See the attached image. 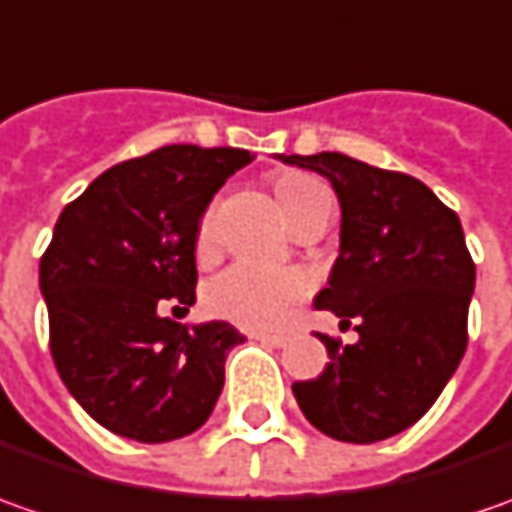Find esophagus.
I'll return each instance as SVG.
<instances>
[{"instance_id":"obj_1","label":"esophagus","mask_w":512,"mask_h":512,"mask_svg":"<svg viewBox=\"0 0 512 512\" xmlns=\"http://www.w3.org/2000/svg\"><path fill=\"white\" fill-rule=\"evenodd\" d=\"M250 339H256V342H265L270 347H282L287 342L285 336H279V333H250Z\"/></svg>"}]
</instances>
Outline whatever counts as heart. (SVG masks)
<instances>
[{"label": "heart", "mask_w": 512, "mask_h": 512, "mask_svg": "<svg viewBox=\"0 0 512 512\" xmlns=\"http://www.w3.org/2000/svg\"><path fill=\"white\" fill-rule=\"evenodd\" d=\"M273 190L279 196V205L290 219V225L307 213L310 207L330 199L319 179L299 173V170H285L273 179ZM213 225L210 216L202 219L199 227V250L210 245ZM307 293V282L296 270H270V267L253 265V262H239L219 273L205 290V305L213 316L227 319L233 325H242L247 330H273L285 325L290 307L296 305Z\"/></svg>", "instance_id": "b5f03b06"}]
</instances>
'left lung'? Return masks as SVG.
Instances as JSON below:
<instances>
[{"mask_svg": "<svg viewBox=\"0 0 512 512\" xmlns=\"http://www.w3.org/2000/svg\"><path fill=\"white\" fill-rule=\"evenodd\" d=\"M316 170L342 205L339 259L313 299L356 322L359 342L319 336L330 364L293 384L305 419L330 439L370 444L416 424L456 373L467 347L476 265L459 216L419 179L344 153L285 156Z\"/></svg>", "mask_w": 512, "mask_h": 512, "instance_id": "left-lung-1", "label": "left lung"}]
</instances>
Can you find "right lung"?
I'll return each mask as SVG.
<instances>
[{
    "label": "right lung",
    "instance_id": "add662e5",
    "mask_svg": "<svg viewBox=\"0 0 512 512\" xmlns=\"http://www.w3.org/2000/svg\"><path fill=\"white\" fill-rule=\"evenodd\" d=\"M250 150L168 145L113 165L73 199L39 262L53 364L110 433L159 444L199 430L245 336L182 325L196 302L199 219Z\"/></svg>",
    "mask_w": 512,
    "mask_h": 512
}]
</instances>
